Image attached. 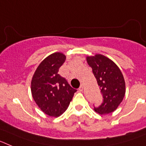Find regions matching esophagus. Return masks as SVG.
<instances>
[{
  "label": "esophagus",
  "mask_w": 146,
  "mask_h": 146,
  "mask_svg": "<svg viewBox=\"0 0 146 146\" xmlns=\"http://www.w3.org/2000/svg\"><path fill=\"white\" fill-rule=\"evenodd\" d=\"M79 91H83V86H82V85H81V86H80Z\"/></svg>",
  "instance_id": "34e87169"
}]
</instances>
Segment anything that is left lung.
<instances>
[{"instance_id":"1","label":"left lung","mask_w":146,"mask_h":146,"mask_svg":"<svg viewBox=\"0 0 146 146\" xmlns=\"http://www.w3.org/2000/svg\"><path fill=\"white\" fill-rule=\"evenodd\" d=\"M102 94L103 102L94 110L108 114L117 109L124 97L126 88L123 76L118 66L104 55L97 54L86 58Z\"/></svg>"}]
</instances>
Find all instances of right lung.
<instances>
[{"label": "right lung", "instance_id": "1", "mask_svg": "<svg viewBox=\"0 0 146 146\" xmlns=\"http://www.w3.org/2000/svg\"><path fill=\"white\" fill-rule=\"evenodd\" d=\"M66 56L55 52L37 67L31 80V94L35 102L45 114L58 117L66 111L77 91L58 74Z\"/></svg>", "mask_w": 146, "mask_h": 146}]
</instances>
